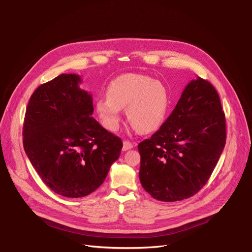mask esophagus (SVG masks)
I'll use <instances>...</instances> for the list:
<instances>
[{"label": "esophagus", "mask_w": 252, "mask_h": 252, "mask_svg": "<svg viewBox=\"0 0 252 252\" xmlns=\"http://www.w3.org/2000/svg\"><path fill=\"white\" fill-rule=\"evenodd\" d=\"M133 148V144L130 143L129 141H124V146H123V150L124 151H127L129 149Z\"/></svg>", "instance_id": "34e87169"}]
</instances>
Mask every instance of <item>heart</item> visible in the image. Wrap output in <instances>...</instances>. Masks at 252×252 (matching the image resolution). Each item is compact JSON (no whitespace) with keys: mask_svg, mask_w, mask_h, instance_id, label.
Returning <instances> with one entry per match:
<instances>
[{"mask_svg":"<svg viewBox=\"0 0 252 252\" xmlns=\"http://www.w3.org/2000/svg\"><path fill=\"white\" fill-rule=\"evenodd\" d=\"M169 106L166 87L144 74H125L110 82L106 98L96 100V112L105 128L119 129L126 108L127 121L143 133L158 129L165 121Z\"/></svg>","mask_w":252,"mask_h":252,"instance_id":"heart-1","label":"heart"}]
</instances>
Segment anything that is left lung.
<instances>
[{"mask_svg":"<svg viewBox=\"0 0 252 252\" xmlns=\"http://www.w3.org/2000/svg\"><path fill=\"white\" fill-rule=\"evenodd\" d=\"M226 144L219 94L197 77L183 90L168 119L138 146L144 189L162 202L195 194L207 183Z\"/></svg>","mask_w":252,"mask_h":252,"instance_id":"left-lung-1","label":"left lung"}]
</instances>
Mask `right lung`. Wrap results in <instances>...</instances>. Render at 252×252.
<instances>
[{
	"label": "right lung",
	"mask_w": 252,
	"mask_h": 252,
	"mask_svg": "<svg viewBox=\"0 0 252 252\" xmlns=\"http://www.w3.org/2000/svg\"><path fill=\"white\" fill-rule=\"evenodd\" d=\"M81 78L62 74L31 95L23 125V146L41 180L66 197L86 196L105 180L119 159L122 140L92 117L91 94Z\"/></svg>",
	"instance_id": "add662e5"
}]
</instances>
